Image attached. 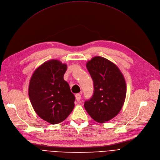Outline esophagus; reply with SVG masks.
<instances>
[{
    "mask_svg": "<svg viewBox=\"0 0 160 160\" xmlns=\"http://www.w3.org/2000/svg\"><path fill=\"white\" fill-rule=\"evenodd\" d=\"M81 97V96L80 94H75V100H77L78 102L80 101Z\"/></svg>",
    "mask_w": 160,
    "mask_h": 160,
    "instance_id": "1",
    "label": "esophagus"
}]
</instances>
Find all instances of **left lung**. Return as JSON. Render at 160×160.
<instances>
[{
	"label": "left lung",
	"mask_w": 160,
	"mask_h": 160,
	"mask_svg": "<svg viewBox=\"0 0 160 160\" xmlns=\"http://www.w3.org/2000/svg\"><path fill=\"white\" fill-rule=\"evenodd\" d=\"M94 82V94L85 103L88 115L97 122L105 123L116 117L122 108L126 83L118 66L108 59L96 56L87 62Z\"/></svg>",
	"instance_id": "left-lung-1"
}]
</instances>
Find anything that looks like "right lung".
I'll return each mask as SVG.
<instances>
[{"mask_svg":"<svg viewBox=\"0 0 160 160\" xmlns=\"http://www.w3.org/2000/svg\"><path fill=\"white\" fill-rule=\"evenodd\" d=\"M66 70V64L49 60L38 67L30 79L28 96L32 108L51 124L64 121L75 106V96L64 79Z\"/></svg>","mask_w":160,"mask_h":160,"instance_id":"obj_1","label":"right lung"}]
</instances>
